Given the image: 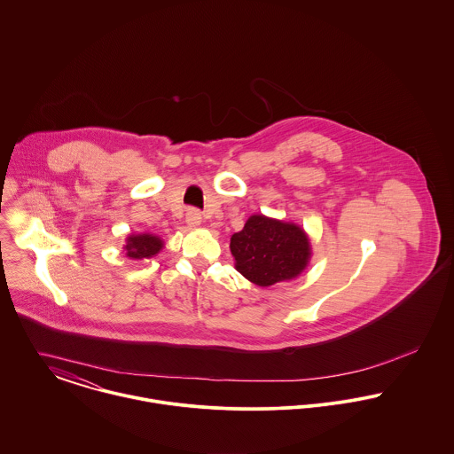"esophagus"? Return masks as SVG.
<instances>
[{
	"mask_svg": "<svg viewBox=\"0 0 454 454\" xmlns=\"http://www.w3.org/2000/svg\"><path fill=\"white\" fill-rule=\"evenodd\" d=\"M186 224H188L190 228L200 226V224H202V214H200V210H197V208H188V212H186Z\"/></svg>",
	"mask_w": 454,
	"mask_h": 454,
	"instance_id": "34e87169",
	"label": "esophagus"
}]
</instances>
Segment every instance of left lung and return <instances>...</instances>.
Listing matches in <instances>:
<instances>
[{"mask_svg": "<svg viewBox=\"0 0 454 454\" xmlns=\"http://www.w3.org/2000/svg\"><path fill=\"white\" fill-rule=\"evenodd\" d=\"M235 268L259 287L296 278L306 268L311 246L294 223L254 214L230 240Z\"/></svg>", "mask_w": 454, "mask_h": 454, "instance_id": "obj_1", "label": "left lung"}]
</instances>
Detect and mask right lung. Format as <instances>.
<instances>
[{"label": "right lung", "mask_w": 454, "mask_h": 454, "mask_svg": "<svg viewBox=\"0 0 454 454\" xmlns=\"http://www.w3.org/2000/svg\"><path fill=\"white\" fill-rule=\"evenodd\" d=\"M130 259H145L153 257L163 249V240L156 235L141 233V235H129L127 246L123 247Z\"/></svg>", "instance_id": "add662e5"}]
</instances>
